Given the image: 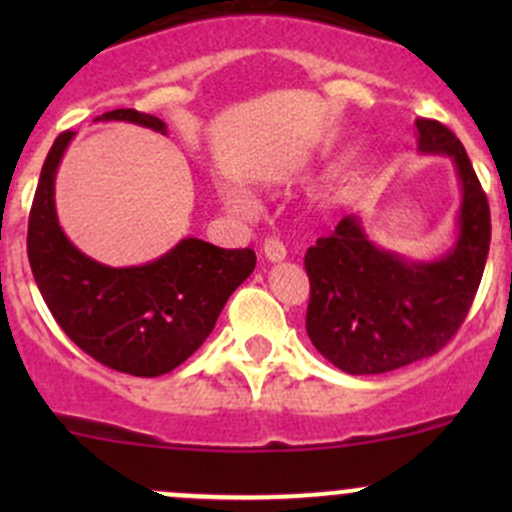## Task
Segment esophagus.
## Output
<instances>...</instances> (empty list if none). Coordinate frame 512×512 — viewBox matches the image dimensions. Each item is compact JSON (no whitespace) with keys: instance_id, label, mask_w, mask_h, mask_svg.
<instances>
[{"instance_id":"esophagus-1","label":"esophagus","mask_w":512,"mask_h":512,"mask_svg":"<svg viewBox=\"0 0 512 512\" xmlns=\"http://www.w3.org/2000/svg\"><path fill=\"white\" fill-rule=\"evenodd\" d=\"M262 255L270 262H282L287 257V247L282 245L277 237H267V240L262 242Z\"/></svg>"}]
</instances>
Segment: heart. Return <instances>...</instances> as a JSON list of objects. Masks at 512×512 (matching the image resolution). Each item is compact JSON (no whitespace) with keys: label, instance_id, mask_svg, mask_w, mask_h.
I'll list each match as a JSON object with an SVG mask.
<instances>
[{"label":"heart","instance_id":"heart-1","mask_svg":"<svg viewBox=\"0 0 512 512\" xmlns=\"http://www.w3.org/2000/svg\"><path fill=\"white\" fill-rule=\"evenodd\" d=\"M223 203L230 210H235V213H245V210H247L245 198H242V195L237 193V190H225V193H223Z\"/></svg>","mask_w":512,"mask_h":512}]
</instances>
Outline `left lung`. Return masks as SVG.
Masks as SVG:
<instances>
[{
    "instance_id": "obj_1",
    "label": "left lung",
    "mask_w": 512,
    "mask_h": 512,
    "mask_svg": "<svg viewBox=\"0 0 512 512\" xmlns=\"http://www.w3.org/2000/svg\"><path fill=\"white\" fill-rule=\"evenodd\" d=\"M418 151L448 156L461 185L458 235L431 262L384 250L347 215L304 255L307 334L347 374H386L441 352L466 319L490 247V208L466 148L431 118H416Z\"/></svg>"
}]
</instances>
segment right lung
Segmentation results:
<instances>
[{
	"mask_svg": "<svg viewBox=\"0 0 512 512\" xmlns=\"http://www.w3.org/2000/svg\"><path fill=\"white\" fill-rule=\"evenodd\" d=\"M96 121L168 133L160 118L133 108H116ZM71 138L74 133L66 131L51 146L29 213L27 252L36 287L66 337L103 366L133 376L168 374L213 332L227 297L255 270V252L185 237L138 267L91 260L56 218L54 180Z\"/></svg>",
	"mask_w": 512,
	"mask_h": 512,
	"instance_id": "add662e5",
	"label": "right lung"
}]
</instances>
